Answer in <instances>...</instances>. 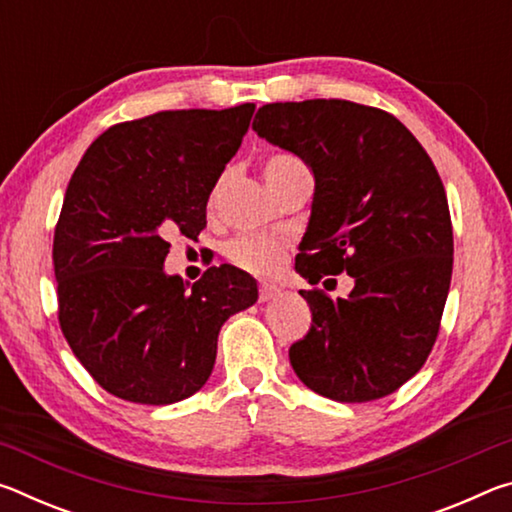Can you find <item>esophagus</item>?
Returning <instances> with one entry per match:
<instances>
[{
    "instance_id": "34e87169",
    "label": "esophagus",
    "mask_w": 512,
    "mask_h": 512,
    "mask_svg": "<svg viewBox=\"0 0 512 512\" xmlns=\"http://www.w3.org/2000/svg\"><path fill=\"white\" fill-rule=\"evenodd\" d=\"M280 296V287L277 284H271V282H262L259 284V300L262 302H268Z\"/></svg>"
}]
</instances>
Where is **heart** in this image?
Segmentation results:
<instances>
[{
	"instance_id": "heart-1",
	"label": "heart",
	"mask_w": 512,
	"mask_h": 512,
	"mask_svg": "<svg viewBox=\"0 0 512 512\" xmlns=\"http://www.w3.org/2000/svg\"><path fill=\"white\" fill-rule=\"evenodd\" d=\"M300 171H307L305 164L287 153L271 155V158L264 162V180L266 185L271 187V192H275L284 180H289ZM216 194H219V187L212 192V198H210L212 203ZM225 255H228L232 264L244 268V271L271 273L282 264L284 241L275 237H264V235H239L232 241H228V246H225Z\"/></svg>"
}]
</instances>
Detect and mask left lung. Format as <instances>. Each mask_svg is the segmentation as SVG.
<instances>
[{
    "label": "left lung",
    "mask_w": 512,
    "mask_h": 512,
    "mask_svg": "<svg viewBox=\"0 0 512 512\" xmlns=\"http://www.w3.org/2000/svg\"><path fill=\"white\" fill-rule=\"evenodd\" d=\"M253 131L314 173L296 271L309 284L354 277L348 298L300 291L311 327L291 345L293 370L336 402L395 393L427 361L452 282V219L436 167L400 119L343 99L266 103Z\"/></svg>",
    "instance_id": "obj_1"
}]
</instances>
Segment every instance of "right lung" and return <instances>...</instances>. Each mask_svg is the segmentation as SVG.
I'll list each match as a JSON object with an SVG mask.
<instances>
[{"mask_svg": "<svg viewBox=\"0 0 512 512\" xmlns=\"http://www.w3.org/2000/svg\"><path fill=\"white\" fill-rule=\"evenodd\" d=\"M255 103L162 110L110 126L76 167L54 232L58 320L74 357L110 395L173 404L212 375L221 325L257 302L230 264L187 287L164 273L169 237L194 239Z\"/></svg>", "mask_w": 512, "mask_h": 512, "instance_id": "1", "label": "right lung"}]
</instances>
